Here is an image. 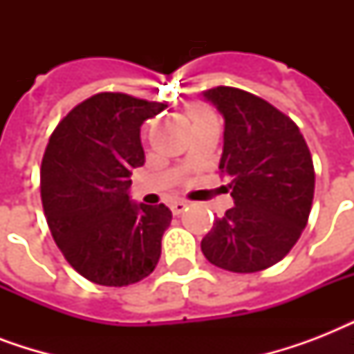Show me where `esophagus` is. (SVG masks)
Instances as JSON below:
<instances>
[{"label":"esophagus","instance_id":"34e87169","mask_svg":"<svg viewBox=\"0 0 354 354\" xmlns=\"http://www.w3.org/2000/svg\"><path fill=\"white\" fill-rule=\"evenodd\" d=\"M187 202H183V200H176V202H172L171 204V209L174 215H182L183 211L187 209Z\"/></svg>","mask_w":354,"mask_h":354}]
</instances>
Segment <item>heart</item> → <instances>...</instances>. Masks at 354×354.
Here are the masks:
<instances>
[{"label":"heart","instance_id":"1","mask_svg":"<svg viewBox=\"0 0 354 354\" xmlns=\"http://www.w3.org/2000/svg\"><path fill=\"white\" fill-rule=\"evenodd\" d=\"M187 113H189V118L193 119V121H198V119L211 115V112L204 106V104H189Z\"/></svg>","mask_w":354,"mask_h":354}]
</instances>
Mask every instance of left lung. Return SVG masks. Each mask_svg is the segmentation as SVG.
Returning <instances> with one entry per match:
<instances>
[{
    "instance_id": "obj_1",
    "label": "left lung",
    "mask_w": 354,
    "mask_h": 354,
    "mask_svg": "<svg viewBox=\"0 0 354 354\" xmlns=\"http://www.w3.org/2000/svg\"><path fill=\"white\" fill-rule=\"evenodd\" d=\"M224 118L222 176L235 207L202 239L211 264L252 274L279 263L307 226L314 198V165L290 118L248 91L218 86L204 91Z\"/></svg>"
}]
</instances>
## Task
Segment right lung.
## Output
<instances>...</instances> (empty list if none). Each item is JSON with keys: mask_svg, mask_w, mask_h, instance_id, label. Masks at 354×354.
I'll return each instance as SVG.
<instances>
[{"mask_svg": "<svg viewBox=\"0 0 354 354\" xmlns=\"http://www.w3.org/2000/svg\"><path fill=\"white\" fill-rule=\"evenodd\" d=\"M165 110L124 93H97L58 122L41 160L47 226L82 277L127 286L154 272L172 221L165 204L130 200L132 169L145 163L141 124Z\"/></svg>", "mask_w": 354, "mask_h": 354, "instance_id": "obj_1", "label": "right lung"}]
</instances>
